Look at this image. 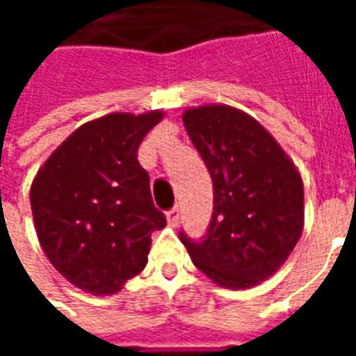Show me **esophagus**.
I'll list each match as a JSON object with an SVG mask.
<instances>
[{"label": "esophagus", "instance_id": "1", "mask_svg": "<svg viewBox=\"0 0 356 356\" xmlns=\"http://www.w3.org/2000/svg\"><path fill=\"white\" fill-rule=\"evenodd\" d=\"M168 223L171 225V227H177L179 225V208L175 206V208H171L170 211H168Z\"/></svg>", "mask_w": 356, "mask_h": 356}]
</instances>
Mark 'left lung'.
Masks as SVG:
<instances>
[{"mask_svg": "<svg viewBox=\"0 0 356 356\" xmlns=\"http://www.w3.org/2000/svg\"><path fill=\"white\" fill-rule=\"evenodd\" d=\"M186 133L213 183V213L198 240L179 238L213 282L242 290L275 275L303 231V183L273 135L231 106L186 110Z\"/></svg>", "mask_w": 356, "mask_h": 356, "instance_id": "obj_1", "label": "left lung"}]
</instances>
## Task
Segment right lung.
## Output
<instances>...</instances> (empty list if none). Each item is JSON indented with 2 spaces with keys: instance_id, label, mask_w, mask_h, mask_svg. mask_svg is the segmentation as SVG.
<instances>
[{
  "instance_id": "right-lung-1",
  "label": "right lung",
  "mask_w": 356,
  "mask_h": 356,
  "mask_svg": "<svg viewBox=\"0 0 356 356\" xmlns=\"http://www.w3.org/2000/svg\"><path fill=\"white\" fill-rule=\"evenodd\" d=\"M162 112L108 114L81 125L38 171L30 206L51 265L80 290L106 296L122 290L148 261L150 232L165 227L140 140Z\"/></svg>"
}]
</instances>
